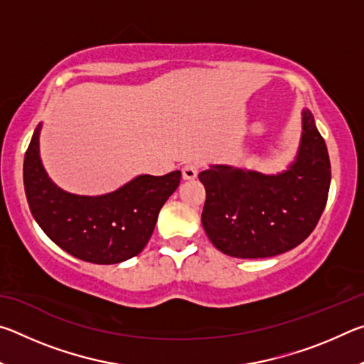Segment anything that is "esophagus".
<instances>
[{"instance_id": "1", "label": "esophagus", "mask_w": 364, "mask_h": 364, "mask_svg": "<svg viewBox=\"0 0 364 364\" xmlns=\"http://www.w3.org/2000/svg\"><path fill=\"white\" fill-rule=\"evenodd\" d=\"M197 173H199V165L194 164V162H189L183 167V180H196Z\"/></svg>"}]
</instances>
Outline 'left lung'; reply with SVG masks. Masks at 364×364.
<instances>
[{
    "label": "left lung",
    "instance_id": "8db88e82",
    "mask_svg": "<svg viewBox=\"0 0 364 364\" xmlns=\"http://www.w3.org/2000/svg\"><path fill=\"white\" fill-rule=\"evenodd\" d=\"M202 226L220 252L236 258H268L310 236L328 202L331 162L313 114L301 110L297 156L279 173L210 165Z\"/></svg>",
    "mask_w": 364,
    "mask_h": 364
}]
</instances>
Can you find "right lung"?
<instances>
[{
  "label": "right lung",
  "instance_id": "1",
  "mask_svg": "<svg viewBox=\"0 0 364 364\" xmlns=\"http://www.w3.org/2000/svg\"><path fill=\"white\" fill-rule=\"evenodd\" d=\"M41 123L23 159V186L33 218L67 254L96 264H114L146 247L162 205L180 186L181 171L138 175L112 193L78 196L53 183L40 157Z\"/></svg>",
  "mask_w": 364,
  "mask_h": 364
}]
</instances>
